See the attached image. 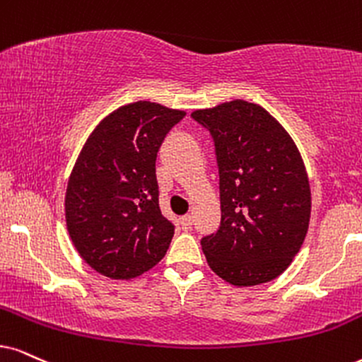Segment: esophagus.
I'll return each instance as SVG.
<instances>
[{
  "label": "esophagus",
  "instance_id": "esophagus-1",
  "mask_svg": "<svg viewBox=\"0 0 362 362\" xmlns=\"http://www.w3.org/2000/svg\"><path fill=\"white\" fill-rule=\"evenodd\" d=\"M180 226L184 230H190L192 228V215H184V217H180Z\"/></svg>",
  "mask_w": 362,
  "mask_h": 362
}]
</instances>
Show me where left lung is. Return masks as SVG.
Wrapping results in <instances>:
<instances>
[{
	"label": "left lung",
	"instance_id": "8db88e82",
	"mask_svg": "<svg viewBox=\"0 0 362 362\" xmlns=\"http://www.w3.org/2000/svg\"><path fill=\"white\" fill-rule=\"evenodd\" d=\"M215 145L221 227L200 240L210 269L239 287L269 282L305 239L310 187L294 140L267 110L234 100L195 110Z\"/></svg>",
	"mask_w": 362,
	"mask_h": 362
}]
</instances>
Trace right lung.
<instances>
[{"mask_svg": "<svg viewBox=\"0 0 362 362\" xmlns=\"http://www.w3.org/2000/svg\"><path fill=\"white\" fill-rule=\"evenodd\" d=\"M185 112L135 102L105 117L68 180L66 227L91 269L134 279L167 254L175 226L160 212L157 153Z\"/></svg>", "mask_w": 362, "mask_h": 362, "instance_id": "1", "label": "right lung"}]
</instances>
